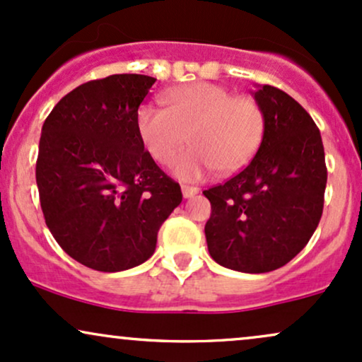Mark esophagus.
<instances>
[{
	"label": "esophagus",
	"instance_id": "obj_1",
	"mask_svg": "<svg viewBox=\"0 0 362 362\" xmlns=\"http://www.w3.org/2000/svg\"><path fill=\"white\" fill-rule=\"evenodd\" d=\"M182 194H184L185 199L194 197V195L199 194V187H192V185H182Z\"/></svg>",
	"mask_w": 362,
	"mask_h": 362
}]
</instances>
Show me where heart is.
Masks as SVG:
<instances>
[{
	"instance_id": "heart-1",
	"label": "heart",
	"mask_w": 362,
	"mask_h": 362,
	"mask_svg": "<svg viewBox=\"0 0 362 362\" xmlns=\"http://www.w3.org/2000/svg\"><path fill=\"white\" fill-rule=\"evenodd\" d=\"M165 109L141 105L136 129L143 146L160 165H170L187 144L192 149L178 158L173 173L197 180L216 168L223 175L250 163L265 134L262 107L248 97H233L214 83H192L165 91Z\"/></svg>"
}]
</instances>
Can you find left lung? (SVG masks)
<instances>
[{
  "label": "left lung",
  "mask_w": 362,
  "mask_h": 362,
  "mask_svg": "<svg viewBox=\"0 0 362 362\" xmlns=\"http://www.w3.org/2000/svg\"><path fill=\"white\" fill-rule=\"evenodd\" d=\"M265 134L250 163L204 190L211 202L206 242L231 271L262 274L286 265L317 230L327 187L325 151L317 124L276 86L253 91Z\"/></svg>",
  "instance_id": "obj_1"
}]
</instances>
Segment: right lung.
I'll return each mask as SVG.
<instances>
[{
    "label": "right lung",
    "instance_id": "obj_1",
    "mask_svg": "<svg viewBox=\"0 0 362 362\" xmlns=\"http://www.w3.org/2000/svg\"><path fill=\"white\" fill-rule=\"evenodd\" d=\"M112 74L62 97L42 126L35 178L40 207L59 247L86 267L120 272L146 262L158 230L182 202L136 129L155 85Z\"/></svg>",
    "mask_w": 362,
    "mask_h": 362
}]
</instances>
